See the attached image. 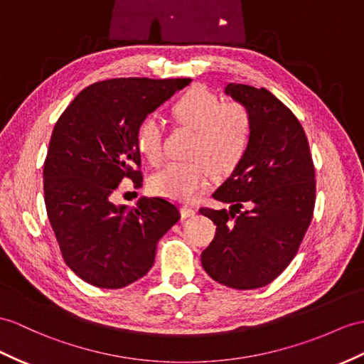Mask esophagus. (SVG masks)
<instances>
[{
	"instance_id": "34e87169",
	"label": "esophagus",
	"mask_w": 364,
	"mask_h": 364,
	"mask_svg": "<svg viewBox=\"0 0 364 364\" xmlns=\"http://www.w3.org/2000/svg\"><path fill=\"white\" fill-rule=\"evenodd\" d=\"M181 211H182V216H183V218H193V216H196V208L188 207V205H183Z\"/></svg>"
}]
</instances>
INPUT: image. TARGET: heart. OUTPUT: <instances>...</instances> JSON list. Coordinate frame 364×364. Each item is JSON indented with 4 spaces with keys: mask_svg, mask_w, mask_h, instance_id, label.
<instances>
[{
    "mask_svg": "<svg viewBox=\"0 0 364 364\" xmlns=\"http://www.w3.org/2000/svg\"><path fill=\"white\" fill-rule=\"evenodd\" d=\"M174 125L191 129L187 154L190 159L170 162L149 181L157 196L190 202L208 187L211 174L233 173L249 151L253 136L250 109L239 102H220L207 87L196 86L177 97L170 106ZM137 151L148 162L162 156V128L153 114L145 115L136 128Z\"/></svg>",
    "mask_w": 364,
    "mask_h": 364,
    "instance_id": "heart-1",
    "label": "heart"
}]
</instances>
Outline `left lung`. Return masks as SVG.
<instances>
[{
    "label": "left lung",
    "mask_w": 364,
    "mask_h": 364,
    "mask_svg": "<svg viewBox=\"0 0 364 364\" xmlns=\"http://www.w3.org/2000/svg\"><path fill=\"white\" fill-rule=\"evenodd\" d=\"M225 92L250 109L253 136L242 162L213 194L230 210L203 207L216 224L202 265L219 284H270L295 258L315 208V166L296 115L265 87L230 83Z\"/></svg>",
    "instance_id": "8db88e82"
}]
</instances>
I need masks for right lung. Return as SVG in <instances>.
<instances>
[{
	"instance_id": "1",
	"label": "right lung",
	"mask_w": 364,
	"mask_h": 364,
	"mask_svg": "<svg viewBox=\"0 0 364 364\" xmlns=\"http://www.w3.org/2000/svg\"><path fill=\"white\" fill-rule=\"evenodd\" d=\"M190 78H111L85 87L60 115L44 159V203L68 267L87 284L122 289L153 267L181 211L165 198L117 207L123 179L144 185L137 123Z\"/></svg>"
}]
</instances>
